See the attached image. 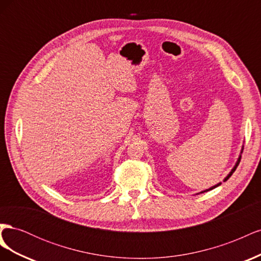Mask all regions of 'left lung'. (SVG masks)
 <instances>
[{"mask_svg": "<svg viewBox=\"0 0 261 261\" xmlns=\"http://www.w3.org/2000/svg\"><path fill=\"white\" fill-rule=\"evenodd\" d=\"M243 148L244 147H242V150H241V154H240V156H239V159H238V161H236V163H235V165H234V167H233V169L231 170V172L230 173H228V174L224 177V179H223V181H225V180H227L228 178H230L231 177V175L233 174V173H234V171L236 170V168H238V165L240 164V161H241V158H242V152H243ZM221 185V181H220V183H218V184H216L215 186H212V187H210V188H208V189H206V191H202V192H200V193H198V194H202V193H204V192H209V191H211V189H213V188H216V187H218V186H220ZM198 194H196V195H198Z\"/></svg>", "mask_w": 261, "mask_h": 261, "instance_id": "obj_1", "label": "left lung"}]
</instances>
